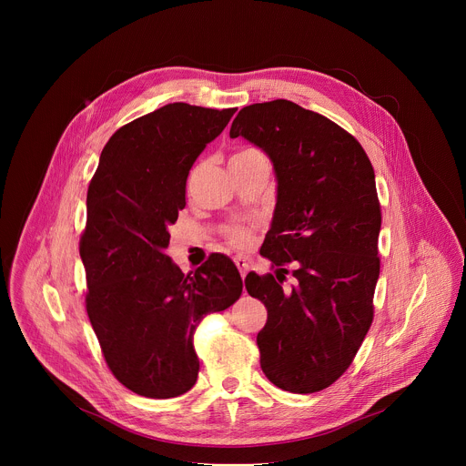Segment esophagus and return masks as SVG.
Returning a JSON list of instances; mask_svg holds the SVG:
<instances>
[{
	"label": "esophagus",
	"instance_id": "1",
	"mask_svg": "<svg viewBox=\"0 0 466 466\" xmlns=\"http://www.w3.org/2000/svg\"><path fill=\"white\" fill-rule=\"evenodd\" d=\"M234 263L238 265L241 279H245V275H247V271H248V259L243 258V256H236V258H234Z\"/></svg>",
	"mask_w": 466,
	"mask_h": 466
}]
</instances>
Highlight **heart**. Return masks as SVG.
Wrapping results in <instances>:
<instances>
[{"mask_svg": "<svg viewBox=\"0 0 466 466\" xmlns=\"http://www.w3.org/2000/svg\"><path fill=\"white\" fill-rule=\"evenodd\" d=\"M245 153V151H243ZM228 238L234 245L238 247H245L248 245L250 241V230L248 228H243V227H234V228H228Z\"/></svg>", "mask_w": 466, "mask_h": 466, "instance_id": "obj_1", "label": "heart"}]
</instances>
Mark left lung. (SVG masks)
I'll list each match as a JSON object with an SVG mask.
<instances>
[{
	"mask_svg": "<svg viewBox=\"0 0 466 466\" xmlns=\"http://www.w3.org/2000/svg\"><path fill=\"white\" fill-rule=\"evenodd\" d=\"M238 137L268 155L277 177L259 254L284 277L245 279L268 308L256 338L259 365L284 390L317 392L350 367L372 322L381 228L374 169L347 130L288 99L241 108L230 127ZM289 260L296 286L286 292Z\"/></svg>",
	"mask_w": 466,
	"mask_h": 466,
	"instance_id": "left-lung-1",
	"label": "left lung"
}]
</instances>
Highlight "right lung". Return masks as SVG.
Returning <instances> with one entry per match:
<instances>
[{
	"label": "right lung",
	"instance_id": "obj_1",
	"mask_svg": "<svg viewBox=\"0 0 466 466\" xmlns=\"http://www.w3.org/2000/svg\"><path fill=\"white\" fill-rule=\"evenodd\" d=\"M234 112L169 103L127 123L88 187L86 311L112 374L140 396L173 398L195 385V326L243 291L228 256L212 254L186 277L166 252L189 169Z\"/></svg>",
	"mask_w": 466,
	"mask_h": 466
}]
</instances>
